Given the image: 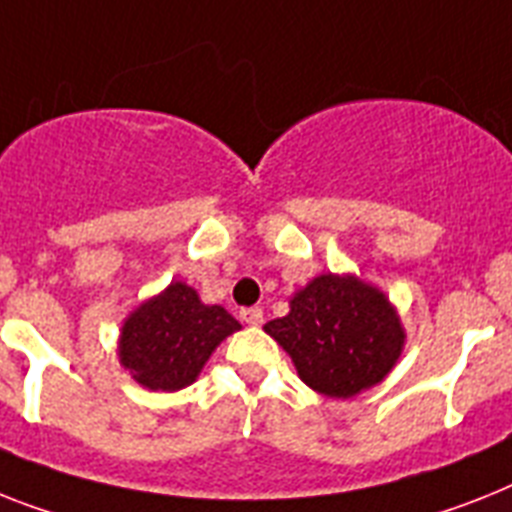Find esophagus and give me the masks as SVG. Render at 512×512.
<instances>
[{"label":"esophagus","instance_id":"1","mask_svg":"<svg viewBox=\"0 0 512 512\" xmlns=\"http://www.w3.org/2000/svg\"><path fill=\"white\" fill-rule=\"evenodd\" d=\"M240 319H243V322L248 324V327H259L261 322H264V311H261V308H243V311H240Z\"/></svg>","mask_w":512,"mask_h":512}]
</instances>
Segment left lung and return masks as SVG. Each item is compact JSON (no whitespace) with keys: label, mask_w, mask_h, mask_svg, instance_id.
Listing matches in <instances>:
<instances>
[{"label":"left lung","mask_w":512,"mask_h":512,"mask_svg":"<svg viewBox=\"0 0 512 512\" xmlns=\"http://www.w3.org/2000/svg\"><path fill=\"white\" fill-rule=\"evenodd\" d=\"M298 377L327 398H353L382 382L403 353L405 329L387 295L353 274H319L264 324Z\"/></svg>","instance_id":"left-lung-1"}]
</instances>
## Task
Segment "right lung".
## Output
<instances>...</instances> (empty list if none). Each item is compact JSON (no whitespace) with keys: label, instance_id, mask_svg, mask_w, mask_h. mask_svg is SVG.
I'll return each instance as SVG.
<instances>
[{"label":"right lung","instance_id":"right-lung-1","mask_svg":"<svg viewBox=\"0 0 512 512\" xmlns=\"http://www.w3.org/2000/svg\"><path fill=\"white\" fill-rule=\"evenodd\" d=\"M240 324L222 306H206L185 282L135 308L120 332V363L149 390L175 392L196 382L217 345Z\"/></svg>","mask_w":512,"mask_h":512}]
</instances>
